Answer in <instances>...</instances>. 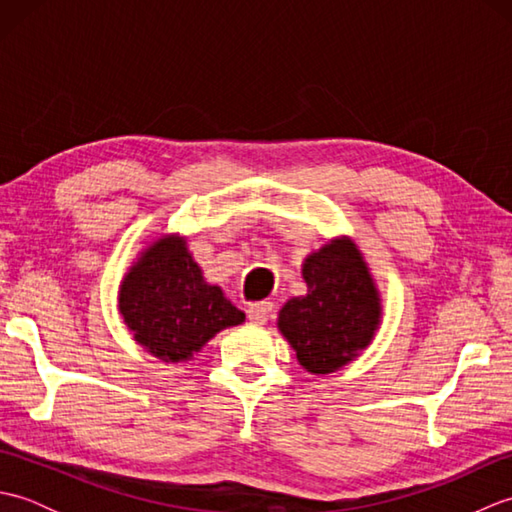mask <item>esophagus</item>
I'll use <instances>...</instances> for the list:
<instances>
[{
  "mask_svg": "<svg viewBox=\"0 0 512 512\" xmlns=\"http://www.w3.org/2000/svg\"><path fill=\"white\" fill-rule=\"evenodd\" d=\"M273 301H257V303H250L248 306V319L253 323H266L270 317H273Z\"/></svg>",
  "mask_w": 512,
  "mask_h": 512,
  "instance_id": "34e87169",
  "label": "esophagus"
}]
</instances>
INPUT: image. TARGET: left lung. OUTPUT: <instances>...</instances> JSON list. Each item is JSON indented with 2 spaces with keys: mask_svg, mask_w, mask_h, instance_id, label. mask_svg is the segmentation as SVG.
Instances as JSON below:
<instances>
[{
  "mask_svg": "<svg viewBox=\"0 0 512 512\" xmlns=\"http://www.w3.org/2000/svg\"><path fill=\"white\" fill-rule=\"evenodd\" d=\"M306 297L279 310V332L310 374H332L372 343L383 317L363 253L350 237L332 239L303 262Z\"/></svg>",
  "mask_w": 512,
  "mask_h": 512,
  "instance_id": "obj_1",
  "label": "left lung"
}]
</instances>
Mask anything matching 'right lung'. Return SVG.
<instances>
[{
	"instance_id": "1",
	"label": "right lung",
	"mask_w": 512,
	"mask_h": 512,
	"mask_svg": "<svg viewBox=\"0 0 512 512\" xmlns=\"http://www.w3.org/2000/svg\"><path fill=\"white\" fill-rule=\"evenodd\" d=\"M118 310L134 341L165 363L189 361L246 319L220 286L206 284L180 235H162L140 253L121 281Z\"/></svg>"
}]
</instances>
